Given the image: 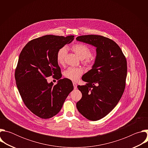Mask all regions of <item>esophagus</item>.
<instances>
[{"label": "esophagus", "instance_id": "esophagus-1", "mask_svg": "<svg viewBox=\"0 0 148 148\" xmlns=\"http://www.w3.org/2000/svg\"><path fill=\"white\" fill-rule=\"evenodd\" d=\"M73 86H74V88L75 90L77 89V85L76 83L73 82Z\"/></svg>", "mask_w": 148, "mask_h": 148}]
</instances>
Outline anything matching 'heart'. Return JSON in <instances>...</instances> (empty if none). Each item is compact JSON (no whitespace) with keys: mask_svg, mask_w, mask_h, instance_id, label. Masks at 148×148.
<instances>
[{"mask_svg":"<svg viewBox=\"0 0 148 148\" xmlns=\"http://www.w3.org/2000/svg\"><path fill=\"white\" fill-rule=\"evenodd\" d=\"M73 51L80 59L83 60L86 64H91L95 60V57L91 55V50L89 47L84 44H75L71 47ZM67 53V50L65 47L59 49L57 53V60L60 64H63L65 57ZM83 73L81 68H69L64 72V76L73 81H77Z\"/></svg>","mask_w":148,"mask_h":148,"instance_id":"1","label":"heart"}]
</instances>
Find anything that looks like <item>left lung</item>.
Masks as SVG:
<instances>
[{
  "mask_svg": "<svg viewBox=\"0 0 148 148\" xmlns=\"http://www.w3.org/2000/svg\"><path fill=\"white\" fill-rule=\"evenodd\" d=\"M76 40L96 48L92 69L82 77L87 83L77 86L82 98L77 102V108L87 119L98 121L115 107L123 93L126 60L119 46L108 38L91 34L78 36Z\"/></svg>",
  "mask_w": 148,
  "mask_h": 148,
  "instance_id": "left-lung-1",
  "label": "left lung"
}]
</instances>
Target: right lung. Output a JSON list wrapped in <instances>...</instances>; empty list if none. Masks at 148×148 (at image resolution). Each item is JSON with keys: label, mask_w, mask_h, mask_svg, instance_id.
Segmentation results:
<instances>
[{"label": "right lung", "mask_w": 148, "mask_h": 148, "mask_svg": "<svg viewBox=\"0 0 148 148\" xmlns=\"http://www.w3.org/2000/svg\"><path fill=\"white\" fill-rule=\"evenodd\" d=\"M74 37L42 36L30 41L19 55L15 71L17 87L27 108L41 118L57 115L74 89L71 80L60 79L57 60L59 49L71 43ZM51 75L59 79L55 86L46 79Z\"/></svg>", "instance_id": "1"}]
</instances>
